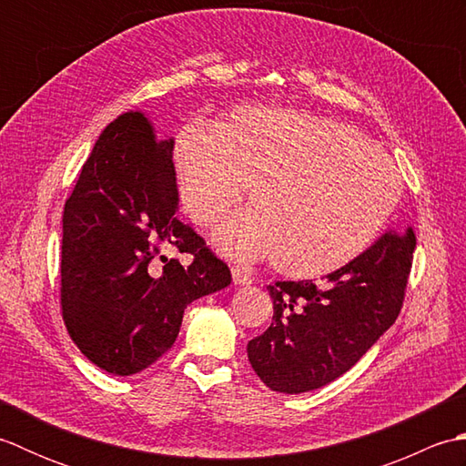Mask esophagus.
Returning <instances> with one entry per match:
<instances>
[{"mask_svg":"<svg viewBox=\"0 0 466 466\" xmlns=\"http://www.w3.org/2000/svg\"><path fill=\"white\" fill-rule=\"evenodd\" d=\"M232 280H234V284L236 286H248V284H252V276L248 274V272H244V270H240V268H232Z\"/></svg>","mask_w":466,"mask_h":466,"instance_id":"34e87169","label":"esophagus"}]
</instances>
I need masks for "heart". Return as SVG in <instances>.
<instances>
[{"mask_svg":"<svg viewBox=\"0 0 466 466\" xmlns=\"http://www.w3.org/2000/svg\"><path fill=\"white\" fill-rule=\"evenodd\" d=\"M184 212L214 226L242 200L252 208L216 232L234 258L272 256L289 279H320L372 248L397 210L402 176L354 127L292 107L242 106L216 126L186 124L172 144Z\"/></svg>","mask_w":466,"mask_h":466,"instance_id":"obj_1","label":"heart"}]
</instances>
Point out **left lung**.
I'll return each mask as SVG.
<instances>
[{"label":"left lung","mask_w":466,"mask_h":466,"mask_svg":"<svg viewBox=\"0 0 466 466\" xmlns=\"http://www.w3.org/2000/svg\"><path fill=\"white\" fill-rule=\"evenodd\" d=\"M414 248L412 228L384 232L360 258L320 284L268 286L272 324L246 349L260 380L276 392L300 394L350 370L397 320Z\"/></svg>","instance_id":"8db88e82"}]
</instances>
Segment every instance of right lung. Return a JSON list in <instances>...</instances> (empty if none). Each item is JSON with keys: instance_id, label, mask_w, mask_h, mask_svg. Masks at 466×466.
I'll list each match as a JSON object with an SVG mask.
<instances>
[{"instance_id": "right-lung-1", "label": "right lung", "mask_w": 466, "mask_h": 466, "mask_svg": "<svg viewBox=\"0 0 466 466\" xmlns=\"http://www.w3.org/2000/svg\"><path fill=\"white\" fill-rule=\"evenodd\" d=\"M172 137L127 112L97 137L64 208L62 314L87 360L130 376L172 349L186 306L226 289L228 266L177 220ZM190 253V265L165 252Z\"/></svg>"}]
</instances>
